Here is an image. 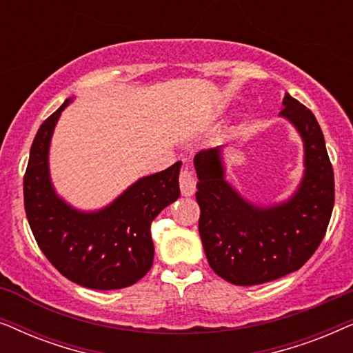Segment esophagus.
Listing matches in <instances>:
<instances>
[{
    "label": "esophagus",
    "mask_w": 353,
    "mask_h": 353,
    "mask_svg": "<svg viewBox=\"0 0 353 353\" xmlns=\"http://www.w3.org/2000/svg\"><path fill=\"white\" fill-rule=\"evenodd\" d=\"M180 190L183 196H192L196 192V178L186 167L180 172Z\"/></svg>",
    "instance_id": "esophagus-1"
}]
</instances>
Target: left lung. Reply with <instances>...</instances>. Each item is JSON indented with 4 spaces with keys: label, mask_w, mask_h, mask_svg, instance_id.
I'll return each instance as SVG.
<instances>
[{
    "label": "left lung",
    "mask_w": 353,
    "mask_h": 353,
    "mask_svg": "<svg viewBox=\"0 0 353 353\" xmlns=\"http://www.w3.org/2000/svg\"><path fill=\"white\" fill-rule=\"evenodd\" d=\"M279 115L296 127L305 151L301 186L286 202L259 207L245 201L225 180L220 146L194 157L202 245L210 268L236 286L301 268L325 238L334 207V173L315 115L288 93Z\"/></svg>",
    "instance_id": "obj_1"
}]
</instances>
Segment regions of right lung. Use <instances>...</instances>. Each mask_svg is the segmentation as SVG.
Wrapping results in <instances>:
<instances>
[{
	"instance_id": "1",
	"label": "right lung",
	"mask_w": 353,
	"mask_h": 353,
	"mask_svg": "<svg viewBox=\"0 0 353 353\" xmlns=\"http://www.w3.org/2000/svg\"><path fill=\"white\" fill-rule=\"evenodd\" d=\"M70 101L41 123L32 143L23 175L28 225L41 252L70 281L98 291L132 286L152 267L151 223L180 197L181 162L139 178L98 212L74 209L56 194L48 165L52 132Z\"/></svg>"
}]
</instances>
